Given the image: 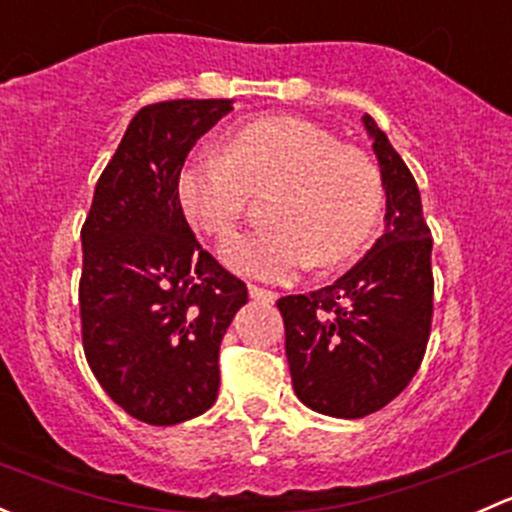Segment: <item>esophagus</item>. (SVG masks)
I'll use <instances>...</instances> for the list:
<instances>
[{"label":"esophagus","mask_w":512,"mask_h":512,"mask_svg":"<svg viewBox=\"0 0 512 512\" xmlns=\"http://www.w3.org/2000/svg\"><path fill=\"white\" fill-rule=\"evenodd\" d=\"M247 292H250L252 299H262V302H275L277 299V292H272V289H265V287H257V285H247Z\"/></svg>","instance_id":"34e87169"}]
</instances>
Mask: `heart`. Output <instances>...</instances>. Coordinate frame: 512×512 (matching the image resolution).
I'll return each mask as SVG.
<instances>
[{
	"mask_svg": "<svg viewBox=\"0 0 512 512\" xmlns=\"http://www.w3.org/2000/svg\"><path fill=\"white\" fill-rule=\"evenodd\" d=\"M280 183L270 205L275 225L223 245L232 270L262 280H285L309 262L334 270L374 240L386 203L379 168L307 118L265 116L235 128L223 156L195 153L185 160L175 190L190 223L225 237L245 215L250 190Z\"/></svg>",
	"mask_w": 512,
	"mask_h": 512,
	"instance_id": "obj_1",
	"label": "heart"
}]
</instances>
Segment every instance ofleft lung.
<instances>
[{
	"mask_svg": "<svg viewBox=\"0 0 512 512\" xmlns=\"http://www.w3.org/2000/svg\"><path fill=\"white\" fill-rule=\"evenodd\" d=\"M386 190V227L347 275L309 294L277 299L297 399L324 416L361 418L409 386L433 317V237L418 185L371 116Z\"/></svg>",
	"mask_w": 512,
	"mask_h": 512,
	"instance_id": "8db88e82",
	"label": "left lung"
}]
</instances>
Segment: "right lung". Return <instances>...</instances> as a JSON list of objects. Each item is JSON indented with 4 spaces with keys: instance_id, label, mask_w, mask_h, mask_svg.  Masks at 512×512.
<instances>
[{
    "instance_id": "add662e5",
    "label": "right lung",
    "mask_w": 512,
    "mask_h": 512,
    "mask_svg": "<svg viewBox=\"0 0 512 512\" xmlns=\"http://www.w3.org/2000/svg\"><path fill=\"white\" fill-rule=\"evenodd\" d=\"M230 98L143 106L103 168L81 227V339L108 396L151 426L210 409L220 342L247 302L245 282L200 247L178 203L190 148Z\"/></svg>"
}]
</instances>
